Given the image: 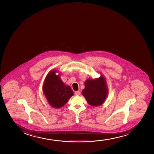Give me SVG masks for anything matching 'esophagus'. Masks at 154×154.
I'll return each instance as SVG.
<instances>
[{"instance_id":"esophagus-1","label":"esophagus","mask_w":154,"mask_h":154,"mask_svg":"<svg viewBox=\"0 0 154 154\" xmlns=\"http://www.w3.org/2000/svg\"><path fill=\"white\" fill-rule=\"evenodd\" d=\"M80 94H81V92H80V91H75V94H76V95H80Z\"/></svg>"}]
</instances>
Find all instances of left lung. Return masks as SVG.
<instances>
[{
  "mask_svg": "<svg viewBox=\"0 0 154 154\" xmlns=\"http://www.w3.org/2000/svg\"><path fill=\"white\" fill-rule=\"evenodd\" d=\"M82 94L89 104L98 106L103 104L108 94V87L104 77L101 75L95 80L87 79Z\"/></svg>",
  "mask_w": 154,
  "mask_h": 154,
  "instance_id": "8db88e82",
  "label": "left lung"
}]
</instances>
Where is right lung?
Segmentation results:
<instances>
[{
  "label": "right lung",
  "mask_w": 154,
  "mask_h": 154,
  "mask_svg": "<svg viewBox=\"0 0 154 154\" xmlns=\"http://www.w3.org/2000/svg\"><path fill=\"white\" fill-rule=\"evenodd\" d=\"M57 70L48 73L45 80L42 90L48 103L55 108H60L65 105L73 95V91L69 86H66L57 75Z\"/></svg>",
  "instance_id": "1"
}]
</instances>
